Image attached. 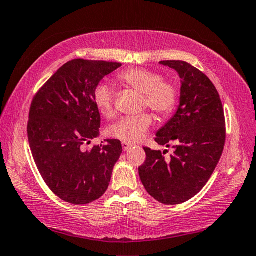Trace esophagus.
<instances>
[{
    "label": "esophagus",
    "mask_w": 256,
    "mask_h": 256,
    "mask_svg": "<svg viewBox=\"0 0 256 256\" xmlns=\"http://www.w3.org/2000/svg\"><path fill=\"white\" fill-rule=\"evenodd\" d=\"M122 146H123V150H124V151H128V150H130V148H131L133 146H132V144L128 143V142H122Z\"/></svg>",
    "instance_id": "esophagus-1"
}]
</instances>
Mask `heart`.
<instances>
[{"mask_svg":"<svg viewBox=\"0 0 256 256\" xmlns=\"http://www.w3.org/2000/svg\"><path fill=\"white\" fill-rule=\"evenodd\" d=\"M120 80L144 96L143 106L161 116L174 112L179 100V92L174 82L164 80L159 72L146 68H132L120 74ZM94 103L105 118L114 116V90L108 82L102 80L94 90ZM153 123L150 114L126 116L108 128L110 136L124 142H138L144 138Z\"/></svg>","mask_w":256,"mask_h":256,"instance_id":"heart-1","label":"heart"}]
</instances>
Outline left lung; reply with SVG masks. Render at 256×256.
Listing matches in <instances>:
<instances>
[{"label": "left lung", "instance_id": "obj_1", "mask_svg": "<svg viewBox=\"0 0 256 256\" xmlns=\"http://www.w3.org/2000/svg\"><path fill=\"white\" fill-rule=\"evenodd\" d=\"M161 64L180 77L179 106L174 115L156 132V142L168 150L144 148L146 160L138 168L150 196L164 205H179L192 199L208 182L225 146V115L220 94L210 80L181 60Z\"/></svg>", "mask_w": 256, "mask_h": 256}]
</instances>
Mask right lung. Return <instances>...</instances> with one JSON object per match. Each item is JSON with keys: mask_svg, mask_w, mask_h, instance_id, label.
I'll list each match as a JSON object with an SVG mask.
<instances>
[{"mask_svg": "<svg viewBox=\"0 0 256 256\" xmlns=\"http://www.w3.org/2000/svg\"><path fill=\"white\" fill-rule=\"evenodd\" d=\"M120 66L74 59L60 67L32 100L28 138L34 162L51 192L74 205L103 196L122 154V144L115 138L85 148L100 136L95 87Z\"/></svg>", "mask_w": 256, "mask_h": 256, "instance_id": "right-lung-1", "label": "right lung"}]
</instances>
